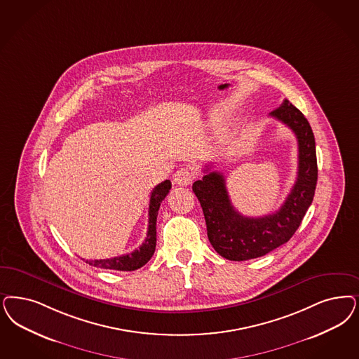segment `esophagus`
Wrapping results in <instances>:
<instances>
[{
    "mask_svg": "<svg viewBox=\"0 0 359 359\" xmlns=\"http://www.w3.org/2000/svg\"><path fill=\"white\" fill-rule=\"evenodd\" d=\"M173 180H175V184H177V186H189L194 180V172L189 167H183L176 171L173 176Z\"/></svg>",
    "mask_w": 359,
    "mask_h": 359,
    "instance_id": "34e87169",
    "label": "esophagus"
}]
</instances>
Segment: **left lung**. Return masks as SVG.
Masks as SVG:
<instances>
[{
  "label": "left lung",
  "instance_id": "1",
  "mask_svg": "<svg viewBox=\"0 0 359 359\" xmlns=\"http://www.w3.org/2000/svg\"><path fill=\"white\" fill-rule=\"evenodd\" d=\"M286 124L298 142V172L294 186L281 208L262 217H247L235 210L220 172H208L194 183L212 247L231 261L257 259L283 245L294 235L310 207L317 186L318 168L316 140L308 119L287 99L271 112Z\"/></svg>",
  "mask_w": 359,
  "mask_h": 359
}]
</instances>
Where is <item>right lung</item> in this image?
I'll return each instance as SVG.
<instances>
[{"instance_id": "obj_1", "label": "right lung", "mask_w": 359, "mask_h": 359, "mask_svg": "<svg viewBox=\"0 0 359 359\" xmlns=\"http://www.w3.org/2000/svg\"><path fill=\"white\" fill-rule=\"evenodd\" d=\"M171 189V182L164 180L161 184L154 188L151 192L149 207V231L144 243L135 249L134 252L123 255L119 257H112L106 260H86L88 265L97 266L102 269H112V271H122V272H131L142 268L149 262L152 257L155 247H156V217L158 210L161 208V201L168 195Z\"/></svg>"}]
</instances>
